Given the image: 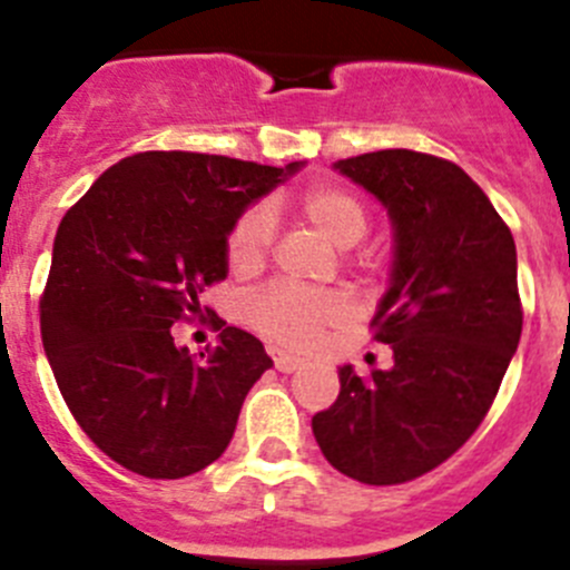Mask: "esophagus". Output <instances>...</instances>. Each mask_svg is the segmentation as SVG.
<instances>
[{
	"instance_id": "esophagus-1",
	"label": "esophagus",
	"mask_w": 570,
	"mask_h": 570,
	"mask_svg": "<svg viewBox=\"0 0 570 570\" xmlns=\"http://www.w3.org/2000/svg\"><path fill=\"white\" fill-rule=\"evenodd\" d=\"M269 354H273V363L281 374H292V371H297L303 365L301 357H295V354H286V351H281V348H269Z\"/></svg>"
}]
</instances>
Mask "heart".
Instances as JSON below:
<instances>
[{"instance_id":"b5f03b06","label":"heart","mask_w":570,"mask_h":570,"mask_svg":"<svg viewBox=\"0 0 570 570\" xmlns=\"http://www.w3.org/2000/svg\"><path fill=\"white\" fill-rule=\"evenodd\" d=\"M303 219L328 244L348 249L365 238L371 216L354 190L340 185H315L301 196ZM275 242V216L269 205H253L233 222L227 233V264L236 275L258 273ZM348 312L337 292H312L275 284L247 303V317L264 337L292 348H306Z\"/></svg>"}]
</instances>
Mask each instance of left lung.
<instances>
[{"instance_id": "1", "label": "left lung", "mask_w": 570, "mask_h": 570, "mask_svg": "<svg viewBox=\"0 0 570 570\" xmlns=\"http://www.w3.org/2000/svg\"><path fill=\"white\" fill-rule=\"evenodd\" d=\"M387 207L391 286L371 328L391 371L340 368V393L312 419L334 470L368 487L444 464L481 428L523 332L518 249L489 196L450 159L411 148L334 163Z\"/></svg>"}]
</instances>
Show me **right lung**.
<instances>
[{
    "instance_id": "obj_1",
    "label": "right lung",
    "mask_w": 570,
    "mask_h": 570,
    "mask_svg": "<svg viewBox=\"0 0 570 570\" xmlns=\"http://www.w3.org/2000/svg\"><path fill=\"white\" fill-rule=\"evenodd\" d=\"M297 168L140 151L106 168L58 225L41 343L69 413L126 470L174 481L230 444L273 360L225 321H213L219 343L194 357L171 326L202 317V292L227 278L233 222Z\"/></svg>"
}]
</instances>
